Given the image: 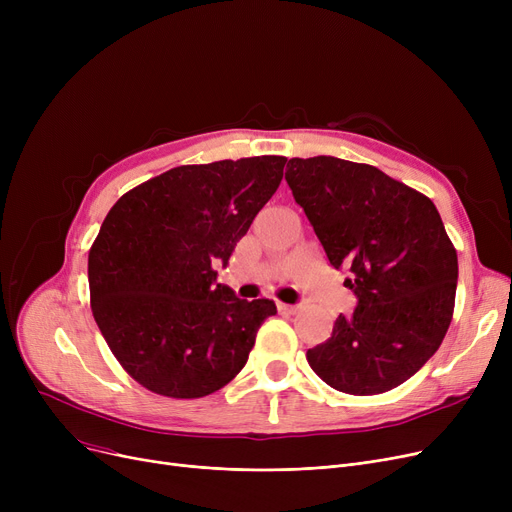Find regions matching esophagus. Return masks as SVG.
I'll list each match as a JSON object with an SVG mask.
<instances>
[{
	"mask_svg": "<svg viewBox=\"0 0 512 512\" xmlns=\"http://www.w3.org/2000/svg\"><path fill=\"white\" fill-rule=\"evenodd\" d=\"M276 307H278V311H280L282 315H294V313H297V307L286 305V303H278Z\"/></svg>",
	"mask_w": 512,
	"mask_h": 512,
	"instance_id": "34e87169",
	"label": "esophagus"
}]
</instances>
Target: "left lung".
Masks as SVG:
<instances>
[{"label": "left lung", "mask_w": 512, "mask_h": 512, "mask_svg": "<svg viewBox=\"0 0 512 512\" xmlns=\"http://www.w3.org/2000/svg\"><path fill=\"white\" fill-rule=\"evenodd\" d=\"M286 182L359 305L307 351L338 392L371 396L415 375L438 351L454 311L459 259L432 199L369 164L292 157Z\"/></svg>", "instance_id": "obj_1"}]
</instances>
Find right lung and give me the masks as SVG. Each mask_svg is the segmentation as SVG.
<instances>
[{
	"mask_svg": "<svg viewBox=\"0 0 512 512\" xmlns=\"http://www.w3.org/2000/svg\"><path fill=\"white\" fill-rule=\"evenodd\" d=\"M286 157L178 166L124 193L89 251L91 311L110 351L143 388L201 398L245 367L270 299L215 284Z\"/></svg>",
	"mask_w": 512,
	"mask_h": 512,
	"instance_id": "right-lung-1",
	"label": "right lung"
}]
</instances>
